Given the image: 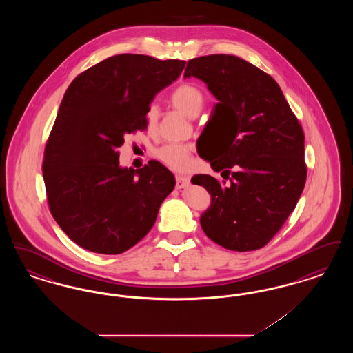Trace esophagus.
<instances>
[{
  "label": "esophagus",
  "instance_id": "esophagus-1",
  "mask_svg": "<svg viewBox=\"0 0 353 353\" xmlns=\"http://www.w3.org/2000/svg\"><path fill=\"white\" fill-rule=\"evenodd\" d=\"M190 185V180L185 176H176V188L177 189H183Z\"/></svg>",
  "mask_w": 353,
  "mask_h": 353
}]
</instances>
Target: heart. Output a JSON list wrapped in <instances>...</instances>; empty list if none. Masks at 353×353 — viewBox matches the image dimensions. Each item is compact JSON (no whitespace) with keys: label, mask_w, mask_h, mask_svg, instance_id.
<instances>
[{"label":"heart","mask_w":353,"mask_h":353,"mask_svg":"<svg viewBox=\"0 0 353 353\" xmlns=\"http://www.w3.org/2000/svg\"><path fill=\"white\" fill-rule=\"evenodd\" d=\"M169 101L173 107L183 111L189 118H196L201 111L203 104L202 91L190 83L180 84L169 97ZM159 118V110L156 105H151L147 111V124L154 127ZM154 157L168 168L177 172H186L192 168V151L190 147L183 144H167L154 151Z\"/></svg>","instance_id":"b5f03b06"}]
</instances>
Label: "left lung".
<instances>
[{
  "label": "left lung",
  "instance_id": "1",
  "mask_svg": "<svg viewBox=\"0 0 353 353\" xmlns=\"http://www.w3.org/2000/svg\"><path fill=\"white\" fill-rule=\"evenodd\" d=\"M190 77L201 79L219 101L213 115L229 119L225 141L206 159L223 181L209 174L192 179L212 197L200 219L202 230L228 250H258L279 232L302 194V125L269 74L238 57L190 59L184 78Z\"/></svg>",
  "mask_w": 353,
  "mask_h": 353
}]
</instances>
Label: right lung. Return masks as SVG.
I'll return each instance as SVG.
<instances>
[{"label": "right lung", "instance_id": "obj_1", "mask_svg": "<svg viewBox=\"0 0 353 353\" xmlns=\"http://www.w3.org/2000/svg\"><path fill=\"white\" fill-rule=\"evenodd\" d=\"M185 61L119 54L87 68L62 99L43 156L51 214L71 241L98 254H120L150 233L176 180L152 160L121 168L125 134L147 128L159 91L174 82Z\"/></svg>", "mask_w": 353, "mask_h": 353}]
</instances>
